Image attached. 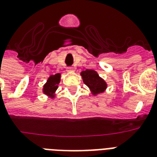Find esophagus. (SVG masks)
I'll use <instances>...</instances> for the list:
<instances>
[{"mask_svg": "<svg viewBox=\"0 0 157 157\" xmlns=\"http://www.w3.org/2000/svg\"><path fill=\"white\" fill-rule=\"evenodd\" d=\"M67 71H68V72H74L75 69L73 67H68V68H67Z\"/></svg>", "mask_w": 157, "mask_h": 157, "instance_id": "obj_1", "label": "esophagus"}]
</instances>
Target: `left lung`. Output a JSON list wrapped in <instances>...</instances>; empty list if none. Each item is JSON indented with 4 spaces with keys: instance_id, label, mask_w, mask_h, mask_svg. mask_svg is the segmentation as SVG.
<instances>
[{
    "instance_id": "obj_1",
    "label": "left lung",
    "mask_w": 157,
    "mask_h": 157,
    "mask_svg": "<svg viewBox=\"0 0 157 157\" xmlns=\"http://www.w3.org/2000/svg\"><path fill=\"white\" fill-rule=\"evenodd\" d=\"M85 85L89 87L93 95L104 93L107 89V84L103 79L100 77L96 71L93 69H86L81 72Z\"/></svg>"
}]
</instances>
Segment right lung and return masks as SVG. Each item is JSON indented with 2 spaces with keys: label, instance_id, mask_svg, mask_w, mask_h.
I'll return each instance as SVG.
<instances>
[{
  "label": "right lung",
  "instance_id": "1",
  "mask_svg": "<svg viewBox=\"0 0 157 157\" xmlns=\"http://www.w3.org/2000/svg\"><path fill=\"white\" fill-rule=\"evenodd\" d=\"M60 81V73H56L55 75H52L48 77L47 82L44 84L43 88V93L48 96L51 98H54L55 92L58 88L59 83Z\"/></svg>",
  "mask_w": 157,
  "mask_h": 157
}]
</instances>
